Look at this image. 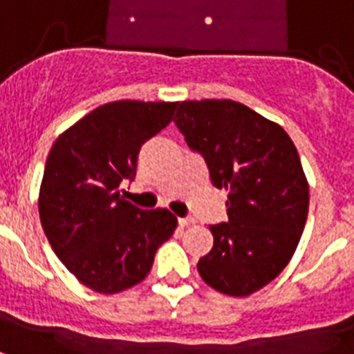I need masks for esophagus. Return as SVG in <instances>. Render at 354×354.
<instances>
[{
    "mask_svg": "<svg viewBox=\"0 0 354 354\" xmlns=\"http://www.w3.org/2000/svg\"><path fill=\"white\" fill-rule=\"evenodd\" d=\"M192 223H196V220H194V218H179L180 227H188V225H192Z\"/></svg>",
    "mask_w": 354,
    "mask_h": 354,
    "instance_id": "34e87169",
    "label": "esophagus"
}]
</instances>
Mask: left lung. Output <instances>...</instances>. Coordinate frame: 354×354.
<instances>
[{
	"label": "left lung",
	"mask_w": 354,
	"mask_h": 354,
	"mask_svg": "<svg viewBox=\"0 0 354 354\" xmlns=\"http://www.w3.org/2000/svg\"><path fill=\"white\" fill-rule=\"evenodd\" d=\"M175 125L227 190L225 223L197 262L208 286L243 297L264 288L292 259L308 216V183L286 131L231 100L183 101Z\"/></svg>",
	"instance_id": "8db88e82"
}]
</instances>
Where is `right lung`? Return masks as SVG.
<instances>
[{
	"instance_id": "add662e5",
	"label": "right lung",
	"mask_w": 354,
	"mask_h": 354,
	"mask_svg": "<svg viewBox=\"0 0 354 354\" xmlns=\"http://www.w3.org/2000/svg\"><path fill=\"white\" fill-rule=\"evenodd\" d=\"M175 106L106 103L60 134L49 151L38 196L42 229L70 273L100 294L144 281L177 227L169 210H142L118 190L134 179L140 147L171 122Z\"/></svg>"
}]
</instances>
